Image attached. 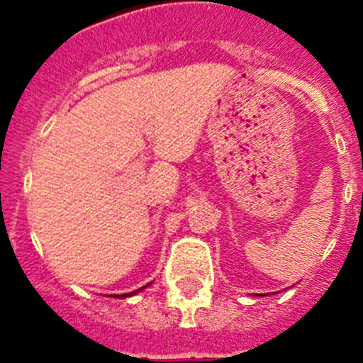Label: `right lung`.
<instances>
[{"mask_svg": "<svg viewBox=\"0 0 363 363\" xmlns=\"http://www.w3.org/2000/svg\"><path fill=\"white\" fill-rule=\"evenodd\" d=\"M142 289H145V287H142ZM142 289H138V291H142ZM138 291H134V293H138ZM116 296H118V294H116ZM125 296H130V294H121V298H125ZM118 298H120V296H118Z\"/></svg>", "mask_w": 363, "mask_h": 363, "instance_id": "right-lung-1", "label": "right lung"}]
</instances>
